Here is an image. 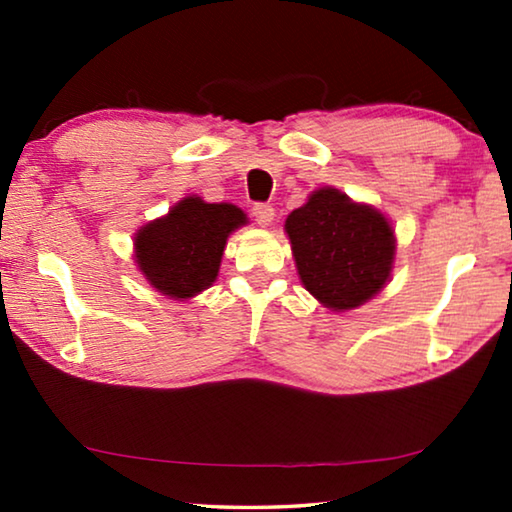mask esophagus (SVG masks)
<instances>
[{"mask_svg": "<svg viewBox=\"0 0 512 512\" xmlns=\"http://www.w3.org/2000/svg\"><path fill=\"white\" fill-rule=\"evenodd\" d=\"M254 221L258 223V226H263V228L272 226V221H275V207L256 205L254 207Z\"/></svg>", "mask_w": 512, "mask_h": 512, "instance_id": "esophagus-1", "label": "esophagus"}]
</instances>
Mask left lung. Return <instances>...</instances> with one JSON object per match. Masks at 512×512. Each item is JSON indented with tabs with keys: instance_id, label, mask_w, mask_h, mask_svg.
Listing matches in <instances>:
<instances>
[{
	"instance_id": "8db88e82",
	"label": "left lung",
	"mask_w": 512,
	"mask_h": 512,
	"mask_svg": "<svg viewBox=\"0 0 512 512\" xmlns=\"http://www.w3.org/2000/svg\"><path fill=\"white\" fill-rule=\"evenodd\" d=\"M300 282L331 312L375 298L391 279L396 235L380 209L333 186L310 193L284 221Z\"/></svg>"
}]
</instances>
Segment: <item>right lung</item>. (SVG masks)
Instances as JSON below:
<instances>
[{"mask_svg": "<svg viewBox=\"0 0 512 512\" xmlns=\"http://www.w3.org/2000/svg\"><path fill=\"white\" fill-rule=\"evenodd\" d=\"M249 219L230 202L186 195L135 233V263L146 282L172 300H191L219 277L228 237Z\"/></svg>", "mask_w": 512, "mask_h": 512, "instance_id": "add662e5", "label": "right lung"}]
</instances>
